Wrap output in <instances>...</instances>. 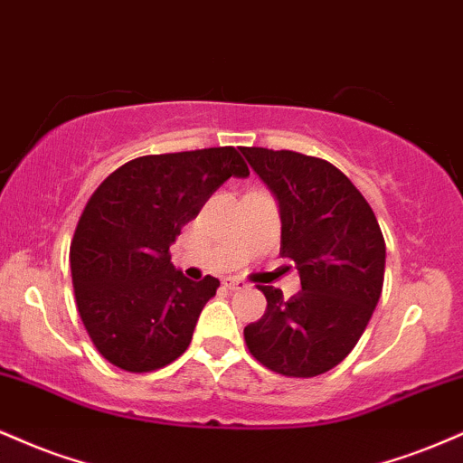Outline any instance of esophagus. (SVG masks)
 <instances>
[{"label":"esophagus","instance_id":"1","mask_svg":"<svg viewBox=\"0 0 463 463\" xmlns=\"http://www.w3.org/2000/svg\"><path fill=\"white\" fill-rule=\"evenodd\" d=\"M224 287H228V289H232V291H239V289H248V283L246 280H241V279H226L224 280Z\"/></svg>","mask_w":463,"mask_h":463}]
</instances>
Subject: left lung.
<instances>
[{"mask_svg": "<svg viewBox=\"0 0 463 463\" xmlns=\"http://www.w3.org/2000/svg\"><path fill=\"white\" fill-rule=\"evenodd\" d=\"M279 202L280 254L296 265L302 289L268 298L261 320L243 328L248 350L285 376H317L348 357L381 298L385 241L359 189L322 158L291 150L241 147Z\"/></svg>", "mask_w": 463, "mask_h": 463, "instance_id": "obj_1", "label": "left lung"}]
</instances>
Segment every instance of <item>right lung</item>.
Masks as SVG:
<instances>
[{"mask_svg":"<svg viewBox=\"0 0 463 463\" xmlns=\"http://www.w3.org/2000/svg\"><path fill=\"white\" fill-rule=\"evenodd\" d=\"M231 176H250L235 147L152 154L115 169L84 206L69 250L76 305L117 368L150 372L187 350L220 280H189L169 246Z\"/></svg>","mask_w":463,"mask_h":463,"instance_id":"add662e5","label":"right lung"}]
</instances>
